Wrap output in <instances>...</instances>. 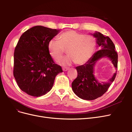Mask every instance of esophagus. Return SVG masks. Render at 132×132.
Masks as SVG:
<instances>
[{"mask_svg": "<svg viewBox=\"0 0 132 132\" xmlns=\"http://www.w3.org/2000/svg\"><path fill=\"white\" fill-rule=\"evenodd\" d=\"M68 70V68H63V70L64 71H67V70Z\"/></svg>", "mask_w": 132, "mask_h": 132, "instance_id": "esophagus-1", "label": "esophagus"}]
</instances>
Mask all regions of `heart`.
<instances>
[{"mask_svg": "<svg viewBox=\"0 0 132 132\" xmlns=\"http://www.w3.org/2000/svg\"><path fill=\"white\" fill-rule=\"evenodd\" d=\"M96 48L95 38L89 35H83L74 30H68L61 34L59 39H51L48 43V50L51 57L59 62L67 51L69 57L61 62L63 65H69L75 62L82 65L88 62Z\"/></svg>", "mask_w": 132, "mask_h": 132, "instance_id": "b5f03b06", "label": "heart"}]
</instances>
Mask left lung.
Listing matches in <instances>:
<instances>
[{"mask_svg": "<svg viewBox=\"0 0 132 132\" xmlns=\"http://www.w3.org/2000/svg\"><path fill=\"white\" fill-rule=\"evenodd\" d=\"M96 38L100 50L95 52L88 62L84 65L76 67L78 76L71 84L75 94L79 97L86 100H93L101 97L107 91L116 76L117 71L107 82H100L94 75V67L96 62L102 58H108L117 70L118 54L115 51L113 42L108 36H104L99 32L92 34Z\"/></svg>", "mask_w": 132, "mask_h": 132, "instance_id": "1", "label": "left lung"}]
</instances>
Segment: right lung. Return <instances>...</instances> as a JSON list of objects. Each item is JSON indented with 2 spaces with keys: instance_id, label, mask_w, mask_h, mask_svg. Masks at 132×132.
I'll use <instances>...</instances> for the list:
<instances>
[{
  "instance_id": "right-lung-1",
  "label": "right lung",
  "mask_w": 132,
  "mask_h": 132,
  "mask_svg": "<svg viewBox=\"0 0 132 132\" xmlns=\"http://www.w3.org/2000/svg\"><path fill=\"white\" fill-rule=\"evenodd\" d=\"M60 30L36 26L20 38L14 54V77L19 87L27 94L39 97L53 86L55 78L63 72L48 50V42Z\"/></svg>"
}]
</instances>
